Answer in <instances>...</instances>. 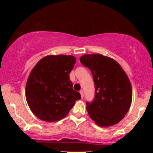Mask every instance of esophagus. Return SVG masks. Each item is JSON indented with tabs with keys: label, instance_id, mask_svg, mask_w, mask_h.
I'll return each instance as SVG.
<instances>
[{
	"label": "esophagus",
	"instance_id": "obj_1",
	"mask_svg": "<svg viewBox=\"0 0 153 153\" xmlns=\"http://www.w3.org/2000/svg\"><path fill=\"white\" fill-rule=\"evenodd\" d=\"M79 93H80V94H81V97H82V98H84V91H83V90H80V91H79Z\"/></svg>",
	"mask_w": 153,
	"mask_h": 153
}]
</instances>
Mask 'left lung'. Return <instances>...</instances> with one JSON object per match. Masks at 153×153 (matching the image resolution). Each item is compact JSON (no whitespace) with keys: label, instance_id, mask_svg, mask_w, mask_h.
<instances>
[{"label":"left lung","instance_id":"8db88e82","mask_svg":"<svg viewBox=\"0 0 153 153\" xmlns=\"http://www.w3.org/2000/svg\"><path fill=\"white\" fill-rule=\"evenodd\" d=\"M79 61L91 71L94 83V99L86 102L90 117L100 127L115 125L128 113L132 100L128 76L117 61L100 54L82 55Z\"/></svg>","mask_w":153,"mask_h":153}]
</instances>
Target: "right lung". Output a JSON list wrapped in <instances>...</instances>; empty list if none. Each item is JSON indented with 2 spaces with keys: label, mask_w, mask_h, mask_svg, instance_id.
Listing matches in <instances>:
<instances>
[{
  "label": "right lung",
  "mask_w": 153,
  "mask_h": 153,
  "mask_svg": "<svg viewBox=\"0 0 153 153\" xmlns=\"http://www.w3.org/2000/svg\"><path fill=\"white\" fill-rule=\"evenodd\" d=\"M76 63L72 55H48L40 59L30 72L25 97L30 110L40 120H61L81 98L69 79Z\"/></svg>",
  "instance_id": "1"
}]
</instances>
